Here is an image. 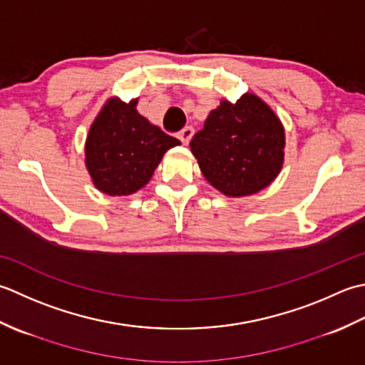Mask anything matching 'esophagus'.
I'll use <instances>...</instances> for the list:
<instances>
[{
  "instance_id": "esophagus-1",
  "label": "esophagus",
  "mask_w": 365,
  "mask_h": 365,
  "mask_svg": "<svg viewBox=\"0 0 365 365\" xmlns=\"http://www.w3.org/2000/svg\"><path fill=\"white\" fill-rule=\"evenodd\" d=\"M193 137V129L192 128H184L180 133H178V138L181 140L182 145H189L190 138Z\"/></svg>"
}]
</instances>
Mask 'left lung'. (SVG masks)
I'll return each instance as SVG.
<instances>
[{
	"instance_id": "1",
	"label": "left lung",
	"mask_w": 365,
	"mask_h": 365,
	"mask_svg": "<svg viewBox=\"0 0 365 365\" xmlns=\"http://www.w3.org/2000/svg\"><path fill=\"white\" fill-rule=\"evenodd\" d=\"M190 151L206 181L227 197H249L279 176L285 159V129L279 116L254 93L236 102L220 101Z\"/></svg>"
}]
</instances>
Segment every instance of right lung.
<instances>
[{"label":"right lung","instance_id":"right-lung-1","mask_svg":"<svg viewBox=\"0 0 365 365\" xmlns=\"http://www.w3.org/2000/svg\"><path fill=\"white\" fill-rule=\"evenodd\" d=\"M138 99L110 98L89 128L85 165L94 187L111 197L135 193L150 182L163 154L181 141L137 111Z\"/></svg>","mask_w":365,"mask_h":365}]
</instances>
